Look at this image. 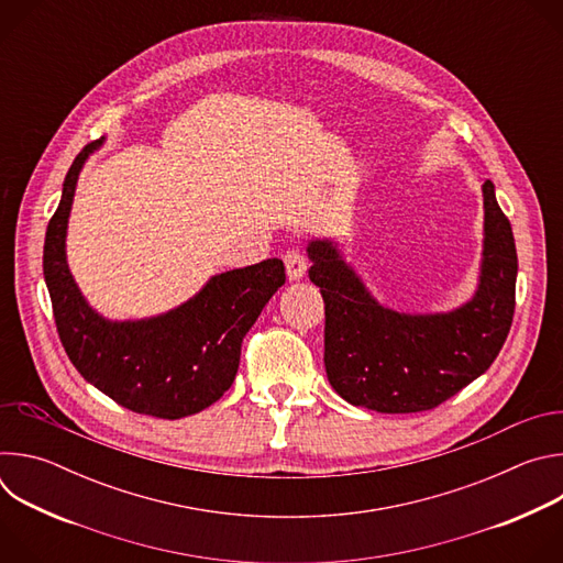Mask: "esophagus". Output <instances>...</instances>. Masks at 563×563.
Returning <instances> with one entry per match:
<instances>
[{
    "mask_svg": "<svg viewBox=\"0 0 563 563\" xmlns=\"http://www.w3.org/2000/svg\"><path fill=\"white\" fill-rule=\"evenodd\" d=\"M283 263H285L289 280H300L305 276V272H307V258L298 250H287L283 254Z\"/></svg>",
    "mask_w": 563,
    "mask_h": 563,
    "instance_id": "1",
    "label": "esophagus"
}]
</instances>
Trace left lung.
Returning <instances> with one entry per match:
<instances>
[{
    "instance_id": "obj_1",
    "label": "left lung",
    "mask_w": 563,
    "mask_h": 563,
    "mask_svg": "<svg viewBox=\"0 0 563 563\" xmlns=\"http://www.w3.org/2000/svg\"><path fill=\"white\" fill-rule=\"evenodd\" d=\"M484 261L474 296L445 313L383 307L332 240H311L309 280L325 300V369L352 406L426 412L461 391L499 356L515 316L517 250L495 185L484 183Z\"/></svg>"
}]
</instances>
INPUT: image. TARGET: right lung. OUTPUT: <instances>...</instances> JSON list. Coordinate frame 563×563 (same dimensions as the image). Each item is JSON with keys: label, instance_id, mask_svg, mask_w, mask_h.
Masks as SVG:
<instances>
[{"label": "right lung", "instance_id": "obj_1", "mask_svg": "<svg viewBox=\"0 0 563 563\" xmlns=\"http://www.w3.org/2000/svg\"><path fill=\"white\" fill-rule=\"evenodd\" d=\"M102 140L73 159L46 229L44 280L57 334L75 369L118 406L155 419H183L209 408L231 387L240 345L285 285V265L269 258L218 274L163 316L122 323L102 318L79 294L66 265V224L77 176Z\"/></svg>", "mask_w": 563, "mask_h": 563}]
</instances>
